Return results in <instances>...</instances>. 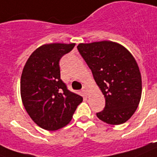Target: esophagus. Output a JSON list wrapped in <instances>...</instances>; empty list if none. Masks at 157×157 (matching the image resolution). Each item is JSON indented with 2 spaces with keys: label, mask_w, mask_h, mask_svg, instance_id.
Wrapping results in <instances>:
<instances>
[{
  "label": "esophagus",
  "mask_w": 157,
  "mask_h": 157,
  "mask_svg": "<svg viewBox=\"0 0 157 157\" xmlns=\"http://www.w3.org/2000/svg\"><path fill=\"white\" fill-rule=\"evenodd\" d=\"M82 91H83V93L84 94H87V92H88V88L86 87V86H83V87H82Z\"/></svg>",
  "instance_id": "1"
}]
</instances>
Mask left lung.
Wrapping results in <instances>:
<instances>
[{
    "label": "left lung",
    "mask_w": 157,
    "mask_h": 157,
    "mask_svg": "<svg viewBox=\"0 0 157 157\" xmlns=\"http://www.w3.org/2000/svg\"><path fill=\"white\" fill-rule=\"evenodd\" d=\"M77 48L105 97L104 109L97 117L108 124L125 123L135 113L142 92L135 58L126 48L110 41L80 43Z\"/></svg>",
    "instance_id": "8db88e82"
}]
</instances>
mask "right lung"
Returning a JSON list of instances; mask_svg holds the SVG:
<instances>
[{
  "label": "right lung",
  "mask_w": 157,
  "mask_h": 157,
  "mask_svg": "<svg viewBox=\"0 0 157 157\" xmlns=\"http://www.w3.org/2000/svg\"><path fill=\"white\" fill-rule=\"evenodd\" d=\"M75 44H46L34 50L23 68L21 95L35 124L55 131L70 123L82 97L67 89L61 79L59 61Z\"/></svg>",
  "instance_id": "add662e5"
}]
</instances>
